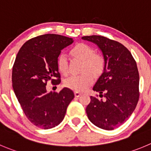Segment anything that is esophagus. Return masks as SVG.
Segmentation results:
<instances>
[{
	"label": "esophagus",
	"instance_id": "1",
	"mask_svg": "<svg viewBox=\"0 0 151 151\" xmlns=\"http://www.w3.org/2000/svg\"><path fill=\"white\" fill-rule=\"evenodd\" d=\"M74 94H75V96H76V97H79V96L81 95V93H79V92H77V91L75 92Z\"/></svg>",
	"mask_w": 151,
	"mask_h": 151
}]
</instances>
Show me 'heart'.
Returning <instances> with one entry per match:
<instances>
[{
    "instance_id": "obj_1",
    "label": "heart",
    "mask_w": 151,
    "mask_h": 151,
    "mask_svg": "<svg viewBox=\"0 0 151 151\" xmlns=\"http://www.w3.org/2000/svg\"><path fill=\"white\" fill-rule=\"evenodd\" d=\"M73 55L84 61L83 71H89L93 76L101 74L104 67V61L102 56L95 54L92 47L85 44H78L70 50ZM57 67L62 74L68 73V59L67 56L61 53L57 59ZM93 82L92 75L88 72L78 76H70L64 80V85L68 88L77 92H83Z\"/></svg>"
}]
</instances>
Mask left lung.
I'll return each mask as SVG.
<instances>
[{
  "mask_svg": "<svg viewBox=\"0 0 151 151\" xmlns=\"http://www.w3.org/2000/svg\"><path fill=\"white\" fill-rule=\"evenodd\" d=\"M81 39L98 46L104 61L102 74L93 90L105 99L91 96L86 113L93 124L112 130L128 119L139 101V75L136 63L130 51L117 41L100 35L84 36Z\"/></svg>",
  "mask_w": 151,
  "mask_h": 151,
  "instance_id": "8db88e82",
  "label": "left lung"
}]
</instances>
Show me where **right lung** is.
I'll use <instances>...</instances> for the list:
<instances>
[{"instance_id":"obj_1","label":"right lung","mask_w":151,"mask_h":151,"mask_svg":"<svg viewBox=\"0 0 151 151\" xmlns=\"http://www.w3.org/2000/svg\"><path fill=\"white\" fill-rule=\"evenodd\" d=\"M73 39L46 34L29 40L20 49L12 68V87L26 116L34 125L50 129L64 119L67 108L74 98L67 87L59 93L47 92L48 81L61 82L57 59L61 51Z\"/></svg>"}]
</instances>
